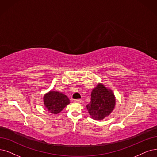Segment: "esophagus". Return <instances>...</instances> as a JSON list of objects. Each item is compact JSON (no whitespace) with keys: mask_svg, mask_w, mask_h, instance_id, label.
Returning <instances> with one entry per match:
<instances>
[{"mask_svg":"<svg viewBox=\"0 0 157 157\" xmlns=\"http://www.w3.org/2000/svg\"><path fill=\"white\" fill-rule=\"evenodd\" d=\"M82 100H81V99H77V100H74V101L75 102H77V103H81V102H82Z\"/></svg>","mask_w":157,"mask_h":157,"instance_id":"obj_1","label":"esophagus"}]
</instances>
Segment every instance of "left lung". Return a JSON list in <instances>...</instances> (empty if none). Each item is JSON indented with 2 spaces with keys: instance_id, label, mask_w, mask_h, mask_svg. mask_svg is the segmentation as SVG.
I'll use <instances>...</instances> for the list:
<instances>
[{
  "instance_id": "left-lung-1",
  "label": "left lung",
  "mask_w": 157,
  "mask_h": 157,
  "mask_svg": "<svg viewBox=\"0 0 157 157\" xmlns=\"http://www.w3.org/2000/svg\"><path fill=\"white\" fill-rule=\"evenodd\" d=\"M90 100L86 107L94 120H101L107 117L115 107L116 100L113 92L101 83L98 84L92 90Z\"/></svg>"
}]
</instances>
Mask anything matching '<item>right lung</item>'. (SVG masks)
Masks as SVG:
<instances>
[{
    "mask_svg": "<svg viewBox=\"0 0 157 157\" xmlns=\"http://www.w3.org/2000/svg\"><path fill=\"white\" fill-rule=\"evenodd\" d=\"M44 104L47 111L52 114H58L70 103L68 98L61 92L50 91L44 97Z\"/></svg>",
    "mask_w": 157,
    "mask_h": 157,
    "instance_id": "right-lung-1",
    "label": "right lung"
}]
</instances>
